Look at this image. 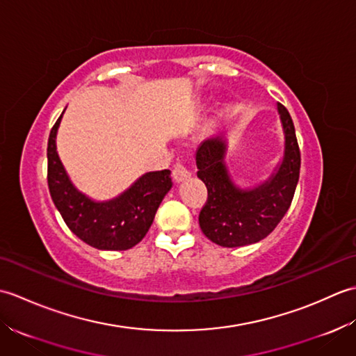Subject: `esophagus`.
<instances>
[{"mask_svg": "<svg viewBox=\"0 0 356 356\" xmlns=\"http://www.w3.org/2000/svg\"><path fill=\"white\" fill-rule=\"evenodd\" d=\"M190 177H191V172L188 171L184 165L177 163V165L172 168V179H174V182H177V184L185 182V180H188Z\"/></svg>", "mask_w": 356, "mask_h": 356, "instance_id": "obj_1", "label": "esophagus"}]
</instances>
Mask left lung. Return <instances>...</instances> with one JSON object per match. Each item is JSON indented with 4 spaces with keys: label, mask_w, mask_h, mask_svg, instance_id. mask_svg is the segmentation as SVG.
Returning <instances> with one entry per match:
<instances>
[{
    "label": "left lung",
    "mask_w": 356,
    "mask_h": 356,
    "mask_svg": "<svg viewBox=\"0 0 356 356\" xmlns=\"http://www.w3.org/2000/svg\"><path fill=\"white\" fill-rule=\"evenodd\" d=\"M277 111L284 136L283 157L270 176L252 188L234 184L225 161L228 143L222 133L203 140L195 151L197 177L208 190L199 216L200 229L218 246L257 243L275 229L291 207L301 159L289 111L282 104H277Z\"/></svg>",
    "instance_id": "left-lung-1"
}]
</instances>
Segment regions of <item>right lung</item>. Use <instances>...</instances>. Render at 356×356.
I'll use <instances>...</instances> for the list:
<instances>
[{
  "label": "right lung",
  "mask_w": 356,
  "mask_h": 356,
  "mask_svg": "<svg viewBox=\"0 0 356 356\" xmlns=\"http://www.w3.org/2000/svg\"><path fill=\"white\" fill-rule=\"evenodd\" d=\"M64 115V111H63ZM63 115L53 125L47 145V180L51 200L69 229L102 251H125L145 237L156 211L171 190V171H149L110 200H95L79 191L56 151Z\"/></svg>",
  "instance_id": "1"
}]
</instances>
